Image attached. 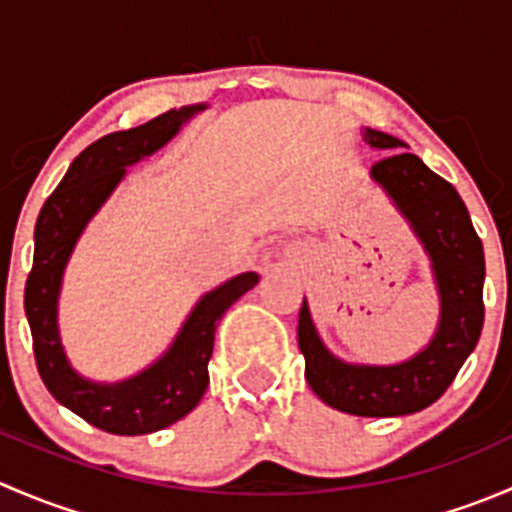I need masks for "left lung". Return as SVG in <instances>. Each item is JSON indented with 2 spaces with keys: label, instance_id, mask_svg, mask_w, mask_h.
Masks as SVG:
<instances>
[{
  "label": "left lung",
  "instance_id": "left-lung-1",
  "mask_svg": "<svg viewBox=\"0 0 512 512\" xmlns=\"http://www.w3.org/2000/svg\"><path fill=\"white\" fill-rule=\"evenodd\" d=\"M364 141L374 151H391L371 165L369 175L411 225L431 260L441 299L438 327L431 342L406 361L352 364L329 352L304 299L297 342L307 384L324 404L352 416H406L441 399L476 349L483 329V242L456 188L404 151L409 148L404 141L374 128H364Z\"/></svg>",
  "mask_w": 512,
  "mask_h": 512
}]
</instances>
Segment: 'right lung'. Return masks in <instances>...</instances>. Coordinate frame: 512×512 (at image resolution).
<instances>
[{
    "mask_svg": "<svg viewBox=\"0 0 512 512\" xmlns=\"http://www.w3.org/2000/svg\"><path fill=\"white\" fill-rule=\"evenodd\" d=\"M205 103L173 108L143 126L108 133L74 158L64 180L46 198L34 227V267L24 289L36 369L61 406L116 436H143L188 416L208 389V361L223 314L260 282L242 272L195 302L170 347L153 364L123 381H94L71 366L59 334V297L79 237L111 198L128 165L153 156Z\"/></svg>",
    "mask_w": 512,
    "mask_h": 512,
    "instance_id": "1",
    "label": "right lung"
}]
</instances>
